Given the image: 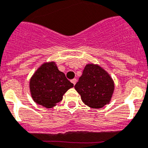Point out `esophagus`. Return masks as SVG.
<instances>
[{
    "label": "esophagus",
    "instance_id": "34e87169",
    "mask_svg": "<svg viewBox=\"0 0 148 148\" xmlns=\"http://www.w3.org/2000/svg\"><path fill=\"white\" fill-rule=\"evenodd\" d=\"M71 83H72L73 84H74V85L76 84V83H77V79H75V78H74V79H71Z\"/></svg>",
    "mask_w": 148,
    "mask_h": 148
}]
</instances>
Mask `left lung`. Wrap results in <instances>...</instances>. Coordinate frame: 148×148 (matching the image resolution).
<instances>
[{
  "mask_svg": "<svg viewBox=\"0 0 148 148\" xmlns=\"http://www.w3.org/2000/svg\"><path fill=\"white\" fill-rule=\"evenodd\" d=\"M114 87L110 76L99 65L92 64L86 65L83 74L74 86L85 104L95 109L110 103Z\"/></svg>",
  "mask_w": 148,
  "mask_h": 148,
  "instance_id": "8db88e82",
  "label": "left lung"
}]
</instances>
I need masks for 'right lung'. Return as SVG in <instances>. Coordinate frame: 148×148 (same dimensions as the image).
I'll return each instance as SVG.
<instances>
[{
    "instance_id": "add662e5",
    "label": "right lung",
    "mask_w": 148,
    "mask_h": 148,
    "mask_svg": "<svg viewBox=\"0 0 148 148\" xmlns=\"http://www.w3.org/2000/svg\"><path fill=\"white\" fill-rule=\"evenodd\" d=\"M73 86L74 84L58 70L54 62L43 64L29 82L34 101L46 108L56 106L62 100L64 94Z\"/></svg>"
}]
</instances>
